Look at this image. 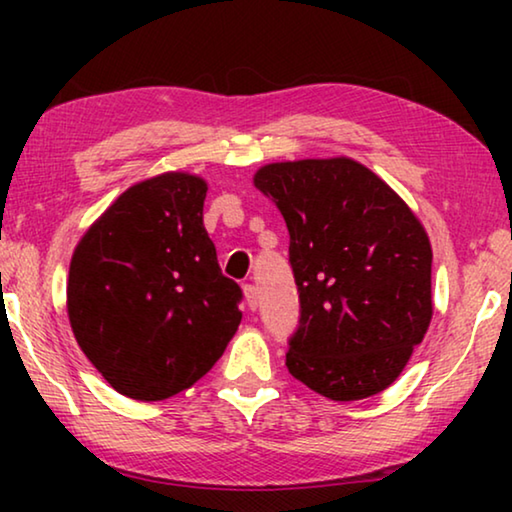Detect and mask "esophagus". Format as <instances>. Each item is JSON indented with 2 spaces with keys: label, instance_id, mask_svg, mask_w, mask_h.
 Returning a JSON list of instances; mask_svg holds the SVG:
<instances>
[{
  "label": "esophagus",
  "instance_id": "34e87169",
  "mask_svg": "<svg viewBox=\"0 0 512 512\" xmlns=\"http://www.w3.org/2000/svg\"><path fill=\"white\" fill-rule=\"evenodd\" d=\"M244 298H246L250 309L257 307V289L253 287V284H244Z\"/></svg>",
  "mask_w": 512,
  "mask_h": 512
}]
</instances>
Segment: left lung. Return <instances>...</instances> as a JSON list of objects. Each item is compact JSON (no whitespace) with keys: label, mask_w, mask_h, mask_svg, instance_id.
I'll use <instances>...</instances> for the list:
<instances>
[{"label":"left lung","mask_w":512,"mask_h":512,"mask_svg":"<svg viewBox=\"0 0 512 512\" xmlns=\"http://www.w3.org/2000/svg\"><path fill=\"white\" fill-rule=\"evenodd\" d=\"M253 183L289 230L302 307L289 372L334 402L386 391L433 316L424 225L391 185L345 155L264 164Z\"/></svg>","instance_id":"obj_1"}]
</instances>
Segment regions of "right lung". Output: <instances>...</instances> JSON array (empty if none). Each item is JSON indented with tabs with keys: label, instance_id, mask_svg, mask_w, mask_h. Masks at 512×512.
<instances>
[{
	"label": "right lung",
	"instance_id": "1",
	"mask_svg": "<svg viewBox=\"0 0 512 512\" xmlns=\"http://www.w3.org/2000/svg\"><path fill=\"white\" fill-rule=\"evenodd\" d=\"M205 178L164 171L119 194L74 248L67 316L117 393L160 402L210 370L241 323L203 225Z\"/></svg>",
	"mask_w": 512,
	"mask_h": 512
}]
</instances>
